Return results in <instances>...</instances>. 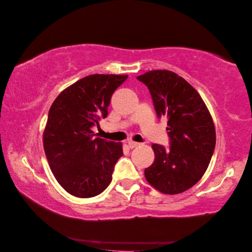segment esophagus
Wrapping results in <instances>:
<instances>
[{"mask_svg":"<svg viewBox=\"0 0 252 252\" xmlns=\"http://www.w3.org/2000/svg\"><path fill=\"white\" fill-rule=\"evenodd\" d=\"M138 145H139V143H137V142H133V141L128 142V147L129 148H135L136 146H138Z\"/></svg>","mask_w":252,"mask_h":252,"instance_id":"esophagus-1","label":"esophagus"}]
</instances>
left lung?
I'll list each match as a JSON object with an SVG mask.
<instances>
[{"label": "left lung", "mask_w": 252, "mask_h": 252, "mask_svg": "<svg viewBox=\"0 0 252 252\" xmlns=\"http://www.w3.org/2000/svg\"><path fill=\"white\" fill-rule=\"evenodd\" d=\"M150 90L158 117L167 119L170 147L153 144L155 159L145 168L152 187L164 194H179L201 180L216 147L211 115L199 93L168 70L137 77Z\"/></svg>", "instance_id": "1"}]
</instances>
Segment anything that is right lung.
I'll list each match as a JSON object with an SVG mask.
<instances>
[{
    "label": "right lung",
    "mask_w": 252,
    "mask_h": 252,
    "mask_svg": "<svg viewBox=\"0 0 252 252\" xmlns=\"http://www.w3.org/2000/svg\"><path fill=\"white\" fill-rule=\"evenodd\" d=\"M126 75H90L64 89L50 107L43 134L49 166L71 195L104 192L123 156L122 143L94 137L92 128L108 115L110 98Z\"/></svg>",
    "instance_id": "1"
}]
</instances>
